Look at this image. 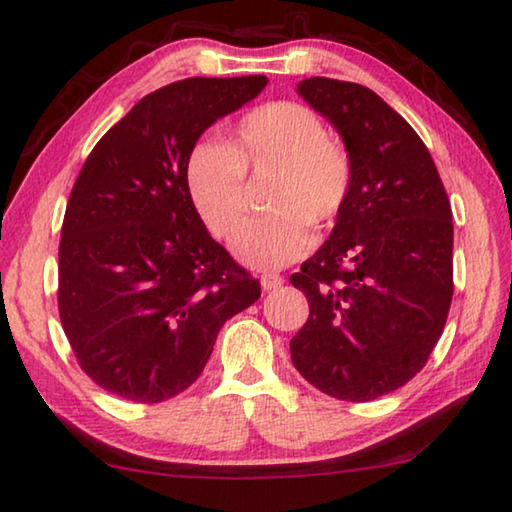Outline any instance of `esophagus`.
<instances>
[{
	"instance_id": "1",
	"label": "esophagus",
	"mask_w": 512,
	"mask_h": 512,
	"mask_svg": "<svg viewBox=\"0 0 512 512\" xmlns=\"http://www.w3.org/2000/svg\"><path fill=\"white\" fill-rule=\"evenodd\" d=\"M259 280H262V289H264V291L280 289L282 284H284V277L277 275V273H264L262 277H259Z\"/></svg>"
}]
</instances>
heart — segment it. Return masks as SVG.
Returning <instances> with one entry per match:
<instances>
[{
  "label": "heart",
  "mask_w": 512,
  "mask_h": 512,
  "mask_svg": "<svg viewBox=\"0 0 512 512\" xmlns=\"http://www.w3.org/2000/svg\"><path fill=\"white\" fill-rule=\"evenodd\" d=\"M273 171L264 216L237 232L232 248L255 268H282L314 246V232L332 228L352 192V158L327 135L314 110L273 101L248 110L223 146L196 144L187 155V192L207 230L230 237L246 212V176Z\"/></svg>",
  "instance_id": "1"
}]
</instances>
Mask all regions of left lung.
<instances>
[{
	"instance_id": "1",
	"label": "left lung",
	"mask_w": 512,
	"mask_h": 512,
	"mask_svg": "<svg viewBox=\"0 0 512 512\" xmlns=\"http://www.w3.org/2000/svg\"><path fill=\"white\" fill-rule=\"evenodd\" d=\"M298 94L343 137L354 180L332 235L291 275L309 302L291 361L318 391L370 402L418 375L443 334L452 207L427 146L379 94L325 76Z\"/></svg>"
}]
</instances>
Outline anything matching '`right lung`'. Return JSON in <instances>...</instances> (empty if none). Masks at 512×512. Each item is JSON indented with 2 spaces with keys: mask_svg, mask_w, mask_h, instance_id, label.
<instances>
[{
  "mask_svg": "<svg viewBox=\"0 0 512 512\" xmlns=\"http://www.w3.org/2000/svg\"><path fill=\"white\" fill-rule=\"evenodd\" d=\"M266 83L255 74L164 85L85 160L60 232L58 311L81 370L103 391L140 404L183 393L225 320L262 293L207 232L185 162L205 128Z\"/></svg>",
  "mask_w": 512,
  "mask_h": 512,
  "instance_id": "obj_1",
  "label": "right lung"
}]
</instances>
